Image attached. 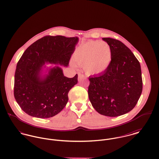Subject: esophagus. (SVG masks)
Returning <instances> with one entry per match:
<instances>
[{
	"mask_svg": "<svg viewBox=\"0 0 159 159\" xmlns=\"http://www.w3.org/2000/svg\"><path fill=\"white\" fill-rule=\"evenodd\" d=\"M84 76L83 75V74H81V73H79L78 74V81H81V80H82L83 79H84Z\"/></svg>",
	"mask_w": 159,
	"mask_h": 159,
	"instance_id": "34e87169",
	"label": "esophagus"
}]
</instances>
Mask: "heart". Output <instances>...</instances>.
Segmentation results:
<instances>
[{"instance_id": "1", "label": "heart", "mask_w": 159, "mask_h": 159, "mask_svg": "<svg viewBox=\"0 0 159 159\" xmlns=\"http://www.w3.org/2000/svg\"><path fill=\"white\" fill-rule=\"evenodd\" d=\"M73 60L78 66L84 67L89 75L102 74L111 65V47L105 42L89 41L77 48Z\"/></svg>"}]
</instances>
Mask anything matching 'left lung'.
Here are the masks:
<instances>
[{"mask_svg":"<svg viewBox=\"0 0 159 159\" xmlns=\"http://www.w3.org/2000/svg\"><path fill=\"white\" fill-rule=\"evenodd\" d=\"M111 47L112 61L104 73L89 76L88 95L92 107L100 114L116 117L130 111L142 92L139 61L122 42L103 38Z\"/></svg>","mask_w":159,"mask_h":159,"instance_id":"1","label":"left lung"}]
</instances>
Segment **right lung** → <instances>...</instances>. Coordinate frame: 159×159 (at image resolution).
Listing matches in <instances>:
<instances>
[{
    "instance_id": "add662e5",
    "label": "right lung",
    "mask_w": 159,
    "mask_h": 159,
    "mask_svg": "<svg viewBox=\"0 0 159 159\" xmlns=\"http://www.w3.org/2000/svg\"><path fill=\"white\" fill-rule=\"evenodd\" d=\"M78 41V37L45 36L24 51L15 71L14 96L25 113L49 118L66 106L68 92L77 84L78 75L67 78L59 66L68 67ZM47 63L55 66L48 68Z\"/></svg>"
}]
</instances>
